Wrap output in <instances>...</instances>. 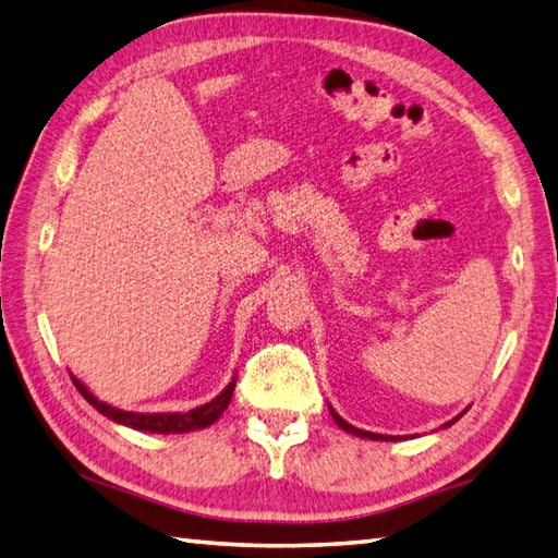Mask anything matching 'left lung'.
Instances as JSON below:
<instances>
[{"instance_id": "1", "label": "left lung", "mask_w": 558, "mask_h": 558, "mask_svg": "<svg viewBox=\"0 0 558 558\" xmlns=\"http://www.w3.org/2000/svg\"><path fill=\"white\" fill-rule=\"evenodd\" d=\"M329 414H332V418H335V424L342 428V430H347V434H351V436H359V438H371V440H397L395 436H380V434H371V430H363V428H356V426H351L349 422H344L342 416H339L332 407H329ZM462 414H468V409H464ZM462 414H458L454 418H450L448 424H442V426H452L454 422H458V418L462 416Z\"/></svg>"}]
</instances>
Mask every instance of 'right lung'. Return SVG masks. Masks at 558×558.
I'll return each mask as SVG.
<instances>
[{
	"instance_id": "right-lung-1",
	"label": "right lung",
	"mask_w": 558,
	"mask_h": 558,
	"mask_svg": "<svg viewBox=\"0 0 558 558\" xmlns=\"http://www.w3.org/2000/svg\"><path fill=\"white\" fill-rule=\"evenodd\" d=\"M72 380L76 385V390L84 395V400L94 409H98L100 414L108 416L110 422L130 426V428H136V430H149V434H187V430L211 426L216 418H219L226 412V407H229L233 390H235V375H233L231 383L226 385V388L219 395H216L211 402L190 409V412H183V414H180V412L142 414V412H124V409L100 402L98 397L90 392L82 380H76L74 375H72Z\"/></svg>"
}]
</instances>
